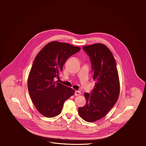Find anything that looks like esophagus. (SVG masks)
Instances as JSON below:
<instances>
[{"instance_id": "esophagus-1", "label": "esophagus", "mask_w": 146, "mask_h": 146, "mask_svg": "<svg viewBox=\"0 0 146 146\" xmlns=\"http://www.w3.org/2000/svg\"><path fill=\"white\" fill-rule=\"evenodd\" d=\"M81 95V92L79 91H75V93H74V95L75 96H78Z\"/></svg>"}]
</instances>
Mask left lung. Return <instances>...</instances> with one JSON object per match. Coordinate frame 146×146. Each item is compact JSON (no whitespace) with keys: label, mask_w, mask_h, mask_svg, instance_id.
Wrapping results in <instances>:
<instances>
[{"label":"left lung","mask_w":146,"mask_h":146,"mask_svg":"<svg viewBox=\"0 0 146 146\" xmlns=\"http://www.w3.org/2000/svg\"><path fill=\"white\" fill-rule=\"evenodd\" d=\"M82 48L90 58L96 83L91 94H84L87 103L78 108V114L86 121L92 122L105 117L116 103L119 80L115 60L106 46L96 43Z\"/></svg>","instance_id":"8db88e82"}]
</instances>
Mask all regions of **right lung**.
I'll list each match as a JSON object with an SVG mask.
<instances>
[{
	"mask_svg": "<svg viewBox=\"0 0 146 146\" xmlns=\"http://www.w3.org/2000/svg\"><path fill=\"white\" fill-rule=\"evenodd\" d=\"M80 50L66 43L53 41L35 57L28 78L29 95L37 111L48 118L59 115L64 102L74 91L54 81L59 77L66 60Z\"/></svg>",
	"mask_w": 146,
	"mask_h": 146,
	"instance_id": "obj_1",
	"label": "right lung"
}]
</instances>
